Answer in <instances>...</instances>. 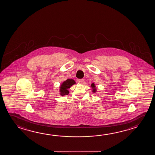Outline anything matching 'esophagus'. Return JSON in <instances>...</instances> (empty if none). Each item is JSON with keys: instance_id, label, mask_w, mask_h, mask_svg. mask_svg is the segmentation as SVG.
<instances>
[{"instance_id": "esophagus-1", "label": "esophagus", "mask_w": 155, "mask_h": 155, "mask_svg": "<svg viewBox=\"0 0 155 155\" xmlns=\"http://www.w3.org/2000/svg\"><path fill=\"white\" fill-rule=\"evenodd\" d=\"M84 79H79V82L80 84H84Z\"/></svg>"}]
</instances>
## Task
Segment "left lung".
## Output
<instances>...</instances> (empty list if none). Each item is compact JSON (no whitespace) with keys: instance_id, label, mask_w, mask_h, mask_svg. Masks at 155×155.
Wrapping results in <instances>:
<instances>
[{"instance_id":"obj_1","label":"left lung","mask_w":155,"mask_h":155,"mask_svg":"<svg viewBox=\"0 0 155 155\" xmlns=\"http://www.w3.org/2000/svg\"><path fill=\"white\" fill-rule=\"evenodd\" d=\"M91 87L93 88V91H93V93H95L96 91V87H95L96 86L95 85V84L93 83V84H91Z\"/></svg>"}]
</instances>
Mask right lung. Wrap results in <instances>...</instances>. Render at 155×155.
I'll list each match as a JSON object with an SVG mask.
<instances>
[{"mask_svg": "<svg viewBox=\"0 0 155 155\" xmlns=\"http://www.w3.org/2000/svg\"><path fill=\"white\" fill-rule=\"evenodd\" d=\"M76 84L75 81L73 79H67L66 81L61 84L60 87V94L61 96H64L66 95H68L69 94V91L68 89L71 88V86L74 84Z\"/></svg>", "mask_w": 155, "mask_h": 155, "instance_id": "1", "label": "right lung"}]
</instances>
